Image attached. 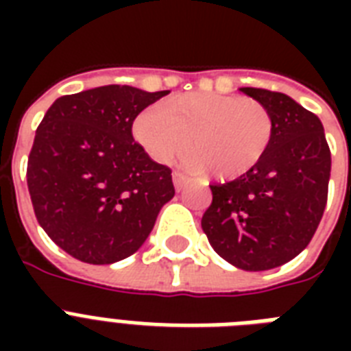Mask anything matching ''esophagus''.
<instances>
[{"instance_id":"34e87169","label":"esophagus","mask_w":351,"mask_h":351,"mask_svg":"<svg viewBox=\"0 0 351 351\" xmlns=\"http://www.w3.org/2000/svg\"><path fill=\"white\" fill-rule=\"evenodd\" d=\"M186 182H187V178L182 175V173H178V171H175V173H173V184H175L176 191H182V189H184V186H186Z\"/></svg>"}]
</instances>
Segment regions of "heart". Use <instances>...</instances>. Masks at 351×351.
<instances>
[{"label": "heart", "mask_w": 351, "mask_h": 351, "mask_svg": "<svg viewBox=\"0 0 351 351\" xmlns=\"http://www.w3.org/2000/svg\"><path fill=\"white\" fill-rule=\"evenodd\" d=\"M134 138L153 160L165 164L186 151L182 164L211 169L220 178L250 173L271 145L275 121L264 104L217 93L175 96L165 106L143 109L134 120Z\"/></svg>", "instance_id": "obj_1"}]
</instances>
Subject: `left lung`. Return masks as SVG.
Here are the masks:
<instances>
[{
  "label": "left lung",
  "mask_w": 351,
  "mask_h": 351,
  "mask_svg": "<svg viewBox=\"0 0 351 351\" xmlns=\"http://www.w3.org/2000/svg\"><path fill=\"white\" fill-rule=\"evenodd\" d=\"M240 90L271 112V145L250 173L209 186L213 202L202 230L224 261L264 271L295 258L313 239L326 208L332 154L321 120L288 95Z\"/></svg>",
  "instance_id": "8db88e82"
}]
</instances>
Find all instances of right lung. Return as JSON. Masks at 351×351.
Here are the masks:
<instances>
[{"mask_svg": "<svg viewBox=\"0 0 351 351\" xmlns=\"http://www.w3.org/2000/svg\"><path fill=\"white\" fill-rule=\"evenodd\" d=\"M169 90L104 85L58 98L27 164L36 219L69 255L112 264L145 242L164 204L175 197L167 165L132 138V121Z\"/></svg>", "mask_w": 351, "mask_h": 351, "instance_id": "1", "label": "right lung"}]
</instances>
